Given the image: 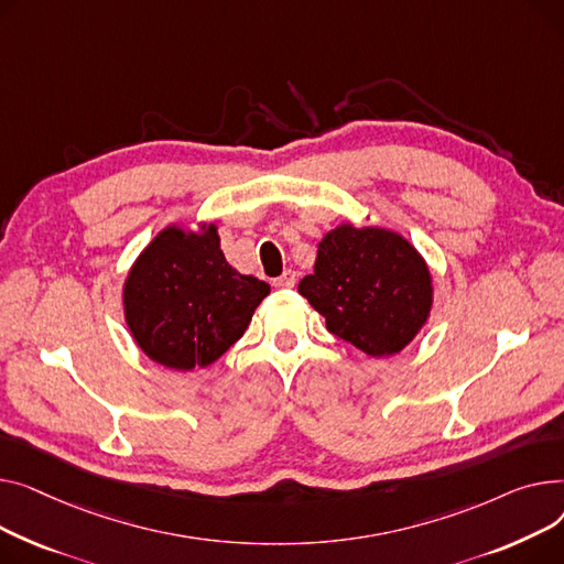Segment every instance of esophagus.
<instances>
[{"label": "esophagus", "mask_w": 564, "mask_h": 564, "mask_svg": "<svg viewBox=\"0 0 564 564\" xmlns=\"http://www.w3.org/2000/svg\"><path fill=\"white\" fill-rule=\"evenodd\" d=\"M275 289H293L295 286V273L293 271H284L280 278L273 280Z\"/></svg>", "instance_id": "34e87169"}]
</instances>
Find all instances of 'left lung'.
<instances>
[{"label":"left lung","instance_id":"obj_1","mask_svg":"<svg viewBox=\"0 0 564 564\" xmlns=\"http://www.w3.org/2000/svg\"><path fill=\"white\" fill-rule=\"evenodd\" d=\"M297 291L327 329L371 357L401 352L433 305L421 254L395 231L341 225L318 243L314 273Z\"/></svg>","mask_w":564,"mask_h":564}]
</instances>
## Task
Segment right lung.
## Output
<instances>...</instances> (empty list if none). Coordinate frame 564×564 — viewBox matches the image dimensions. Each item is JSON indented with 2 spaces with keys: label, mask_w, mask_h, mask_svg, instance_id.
<instances>
[{
  "label": "right lung",
  "mask_w": 564,
  "mask_h": 564,
  "mask_svg": "<svg viewBox=\"0 0 564 564\" xmlns=\"http://www.w3.org/2000/svg\"><path fill=\"white\" fill-rule=\"evenodd\" d=\"M271 286L225 261L216 227L163 229L124 282V318L141 350L169 369L209 367L237 344Z\"/></svg>",
  "instance_id": "obj_1"
}]
</instances>
